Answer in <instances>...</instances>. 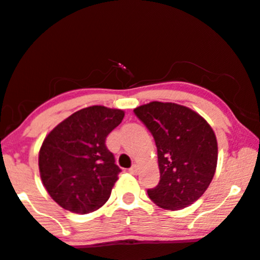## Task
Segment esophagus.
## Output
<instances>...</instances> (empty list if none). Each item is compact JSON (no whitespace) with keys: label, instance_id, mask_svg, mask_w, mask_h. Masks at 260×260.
Segmentation results:
<instances>
[{"label":"esophagus","instance_id":"34e87169","mask_svg":"<svg viewBox=\"0 0 260 260\" xmlns=\"http://www.w3.org/2000/svg\"><path fill=\"white\" fill-rule=\"evenodd\" d=\"M128 171H129V174H132V175H137V172H138V166H137V165H133L132 168H131L129 170H128Z\"/></svg>","mask_w":260,"mask_h":260}]
</instances>
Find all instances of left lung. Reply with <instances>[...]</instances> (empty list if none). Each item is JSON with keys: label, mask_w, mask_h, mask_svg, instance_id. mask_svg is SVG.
I'll return each mask as SVG.
<instances>
[{"label": "left lung", "mask_w": 260, "mask_h": 260, "mask_svg": "<svg viewBox=\"0 0 260 260\" xmlns=\"http://www.w3.org/2000/svg\"><path fill=\"white\" fill-rule=\"evenodd\" d=\"M134 113L153 134L157 149L160 181L148 189L149 198L169 210L189 207L204 194L215 174L213 128L193 110L174 103L153 101Z\"/></svg>", "instance_id": "8db88e82"}]
</instances>
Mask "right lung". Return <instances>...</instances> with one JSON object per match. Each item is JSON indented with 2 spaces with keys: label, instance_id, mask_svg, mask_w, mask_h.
<instances>
[{
  "label": "right lung",
  "instance_id": "1",
  "mask_svg": "<svg viewBox=\"0 0 260 260\" xmlns=\"http://www.w3.org/2000/svg\"><path fill=\"white\" fill-rule=\"evenodd\" d=\"M124 112L90 106L72 113L46 136L39 151L44 187L59 207L88 214L107 202L121 169L105 140Z\"/></svg>",
  "mask_w": 260,
  "mask_h": 260
}]
</instances>
